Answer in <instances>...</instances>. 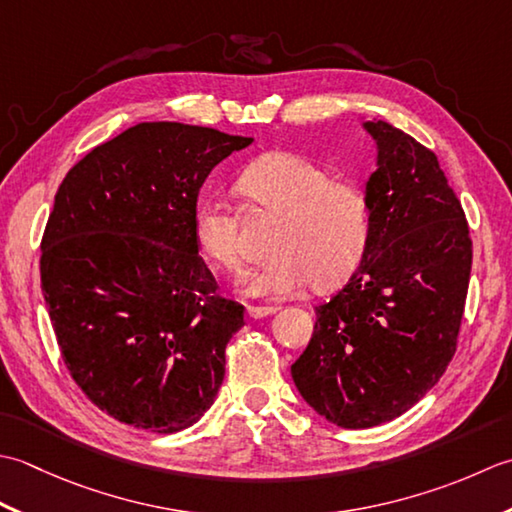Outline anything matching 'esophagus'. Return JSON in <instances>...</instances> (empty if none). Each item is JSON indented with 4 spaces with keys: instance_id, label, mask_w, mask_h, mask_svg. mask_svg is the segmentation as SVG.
Wrapping results in <instances>:
<instances>
[{
    "instance_id": "1",
    "label": "esophagus",
    "mask_w": 512,
    "mask_h": 512,
    "mask_svg": "<svg viewBox=\"0 0 512 512\" xmlns=\"http://www.w3.org/2000/svg\"><path fill=\"white\" fill-rule=\"evenodd\" d=\"M271 314H276V307H256V305H249L247 307V316L254 318V320L271 316Z\"/></svg>"
}]
</instances>
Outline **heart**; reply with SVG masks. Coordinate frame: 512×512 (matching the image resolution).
<instances>
[{
	"label": "heart",
	"instance_id": "1",
	"mask_svg": "<svg viewBox=\"0 0 512 512\" xmlns=\"http://www.w3.org/2000/svg\"><path fill=\"white\" fill-rule=\"evenodd\" d=\"M249 201L280 214L269 256L249 271L243 294L283 298L302 285L329 289L347 280L369 243V203L358 185L333 179L316 161L294 152H267L238 179ZM198 252L223 271L241 269L238 221L232 207L205 198L194 212Z\"/></svg>",
	"mask_w": 512,
	"mask_h": 512
}]
</instances>
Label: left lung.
<instances>
[{
    "label": "left lung",
    "mask_w": 512,
    "mask_h": 512,
    "mask_svg": "<svg viewBox=\"0 0 512 512\" xmlns=\"http://www.w3.org/2000/svg\"><path fill=\"white\" fill-rule=\"evenodd\" d=\"M364 185L369 243L336 296L316 307L307 349L291 364L300 398L340 429H371L420 402L457 344L471 278L468 225L437 156L387 121Z\"/></svg>",
    "instance_id": "left-lung-1"
}]
</instances>
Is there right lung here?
Listing matches in <instances>:
<instances>
[{"mask_svg": "<svg viewBox=\"0 0 512 512\" xmlns=\"http://www.w3.org/2000/svg\"><path fill=\"white\" fill-rule=\"evenodd\" d=\"M176 121L137 123L97 145L59 185L41 241V291L79 389L152 433L192 426L214 404L243 305L216 296L198 256V192L252 145Z\"/></svg>", "mask_w": 512, "mask_h": 512, "instance_id": "1", "label": "right lung"}]
</instances>
